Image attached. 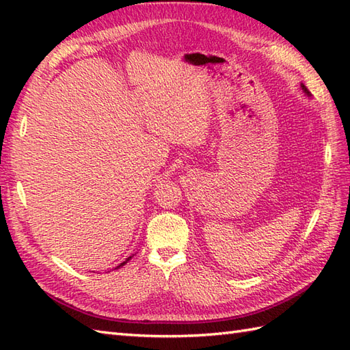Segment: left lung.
<instances>
[{
    "mask_svg": "<svg viewBox=\"0 0 350 350\" xmlns=\"http://www.w3.org/2000/svg\"><path fill=\"white\" fill-rule=\"evenodd\" d=\"M302 90H304V92H306L307 94H310V92L307 90V87H306V85H302Z\"/></svg>",
    "mask_w": 350,
    "mask_h": 350,
    "instance_id": "8db88e82",
    "label": "left lung"
}]
</instances>
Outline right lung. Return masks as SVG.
<instances>
[{"mask_svg":"<svg viewBox=\"0 0 350 350\" xmlns=\"http://www.w3.org/2000/svg\"><path fill=\"white\" fill-rule=\"evenodd\" d=\"M129 260H131V257H129V258H126V260H124V262H123V263H120V265H118V266H117V267H120V266H123V265H126V263H128V262H129Z\"/></svg>","mask_w":350,"mask_h":350,"instance_id":"right-lung-1","label":"right lung"}]
</instances>
